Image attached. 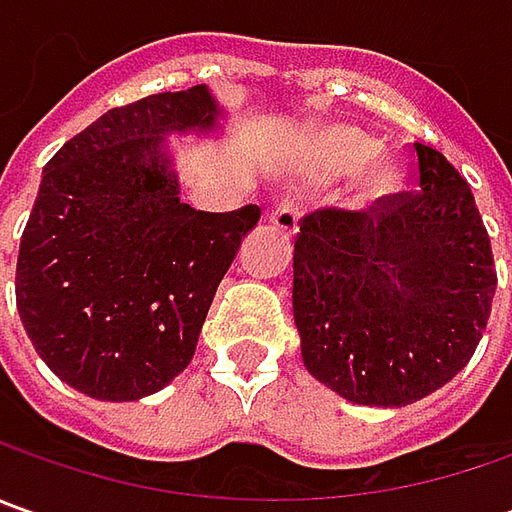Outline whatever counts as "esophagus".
<instances>
[{
	"label": "esophagus",
	"instance_id": "obj_1",
	"mask_svg": "<svg viewBox=\"0 0 512 512\" xmlns=\"http://www.w3.org/2000/svg\"><path fill=\"white\" fill-rule=\"evenodd\" d=\"M299 213H302L299 199H296V196H282V199L273 205V210L267 213V219L279 227L282 233H296V227H299Z\"/></svg>",
	"mask_w": 512,
	"mask_h": 512
}]
</instances>
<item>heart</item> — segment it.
<instances>
[{
  "instance_id": "1",
  "label": "heart",
  "mask_w": 512,
  "mask_h": 512,
  "mask_svg": "<svg viewBox=\"0 0 512 512\" xmlns=\"http://www.w3.org/2000/svg\"><path fill=\"white\" fill-rule=\"evenodd\" d=\"M376 153V142L367 139L364 133L350 128H336L325 133V159L333 170H356ZM393 182V170L379 168L367 176V193L376 196L387 190Z\"/></svg>"
}]
</instances>
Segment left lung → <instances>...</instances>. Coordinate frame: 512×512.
<instances>
[{
  "instance_id": "obj_1",
  "label": "left lung",
  "mask_w": 512,
  "mask_h": 512,
  "mask_svg": "<svg viewBox=\"0 0 512 512\" xmlns=\"http://www.w3.org/2000/svg\"><path fill=\"white\" fill-rule=\"evenodd\" d=\"M413 190L370 207H316L299 219L293 319L305 367L373 407L419 402L482 339L496 262L476 199L439 150L413 142Z\"/></svg>"
}]
</instances>
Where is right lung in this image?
<instances>
[{"mask_svg":"<svg viewBox=\"0 0 512 512\" xmlns=\"http://www.w3.org/2000/svg\"><path fill=\"white\" fill-rule=\"evenodd\" d=\"M202 85L108 110L53 153L16 259V307L36 353L70 387L133 402L185 370L216 287L259 205L179 202L168 130L210 128Z\"/></svg>","mask_w":512,"mask_h":512,"instance_id":"right-lung-1","label":"right lung"}]
</instances>
